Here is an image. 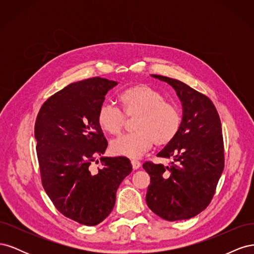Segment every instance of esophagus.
Here are the masks:
<instances>
[{
	"label": "esophagus",
	"mask_w": 254,
	"mask_h": 254,
	"mask_svg": "<svg viewBox=\"0 0 254 254\" xmlns=\"http://www.w3.org/2000/svg\"><path fill=\"white\" fill-rule=\"evenodd\" d=\"M131 165H132L133 170H137V168L141 166V162L137 160H131Z\"/></svg>",
	"instance_id": "esophagus-1"
}]
</instances>
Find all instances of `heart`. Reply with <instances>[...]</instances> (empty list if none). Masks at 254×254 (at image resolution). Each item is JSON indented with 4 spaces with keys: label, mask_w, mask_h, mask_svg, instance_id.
Listing matches in <instances>:
<instances>
[{
    "label": "heart",
    "mask_w": 254,
    "mask_h": 254,
    "mask_svg": "<svg viewBox=\"0 0 254 254\" xmlns=\"http://www.w3.org/2000/svg\"><path fill=\"white\" fill-rule=\"evenodd\" d=\"M119 101L122 111L111 104L104 103L98 108L96 120L103 131L119 134L126 118L136 117L134 132L121 135L111 142V151L117 156L135 159L141 157L155 143L159 147L170 144L178 134L182 118L177 107L165 101L159 91L146 84H134L121 92Z\"/></svg>",
    "instance_id": "heart-1"
}]
</instances>
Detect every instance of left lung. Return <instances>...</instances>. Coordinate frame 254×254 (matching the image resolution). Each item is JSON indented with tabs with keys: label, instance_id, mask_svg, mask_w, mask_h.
<instances>
[{
	"label": "left lung",
	"instance_id": "8db88e82",
	"mask_svg": "<svg viewBox=\"0 0 254 254\" xmlns=\"http://www.w3.org/2000/svg\"><path fill=\"white\" fill-rule=\"evenodd\" d=\"M176 90L183 107L175 139L158 153L171 159L167 166L147 161L150 176L146 203L168 221L189 219L210 204L225 166L224 139L218 112L211 99L184 82L151 75Z\"/></svg>",
	"mask_w": 254,
	"mask_h": 254
}]
</instances>
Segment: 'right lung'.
<instances>
[{"label":"right lung","mask_w":254,"mask_h":254,"mask_svg":"<svg viewBox=\"0 0 254 254\" xmlns=\"http://www.w3.org/2000/svg\"><path fill=\"white\" fill-rule=\"evenodd\" d=\"M117 84L101 77L70 83L49 97L37 115L42 186L56 209L81 225L96 226L108 216L121 182L132 171L126 157H102V167L90 170L108 146L97 111Z\"/></svg>","instance_id":"add662e5"}]
</instances>
